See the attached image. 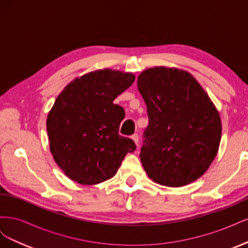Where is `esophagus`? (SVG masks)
Here are the masks:
<instances>
[{"instance_id":"obj_1","label":"esophagus","mask_w":248,"mask_h":248,"mask_svg":"<svg viewBox=\"0 0 248 248\" xmlns=\"http://www.w3.org/2000/svg\"><path fill=\"white\" fill-rule=\"evenodd\" d=\"M131 140L134 141V144L139 146V136H138V134H133V136H131Z\"/></svg>"}]
</instances>
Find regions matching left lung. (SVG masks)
Returning a JSON list of instances; mask_svg holds the SVG:
<instances>
[{"mask_svg": "<svg viewBox=\"0 0 248 248\" xmlns=\"http://www.w3.org/2000/svg\"><path fill=\"white\" fill-rule=\"evenodd\" d=\"M149 125L140 161L149 178L182 187L202 176L218 152L219 112L189 72L157 66L138 77Z\"/></svg>", "mask_w": 248, "mask_h": 248, "instance_id": "8db88e82", "label": "left lung"}]
</instances>
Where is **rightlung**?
Instances as JSON below:
<instances>
[{
    "label": "right lung",
    "instance_id": "obj_1",
    "mask_svg": "<svg viewBox=\"0 0 248 248\" xmlns=\"http://www.w3.org/2000/svg\"><path fill=\"white\" fill-rule=\"evenodd\" d=\"M136 76L112 69L95 70L74 78L59 94L46 119L49 150L64 174L82 185L114 177L132 140L119 134L124 108L114 100Z\"/></svg>",
    "mask_w": 248,
    "mask_h": 248
}]
</instances>
